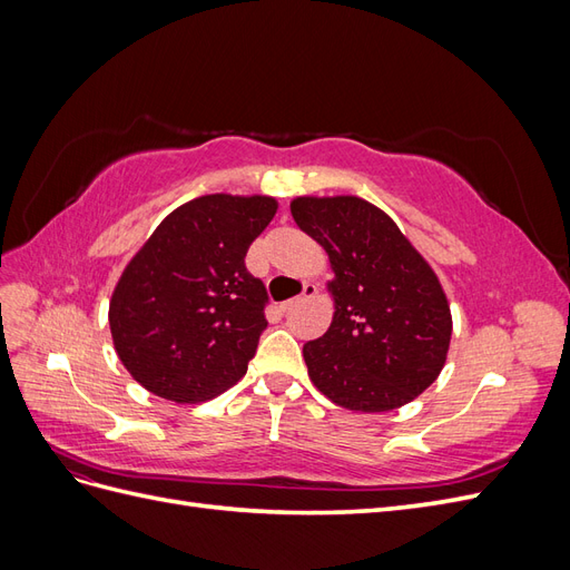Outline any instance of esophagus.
I'll return each instance as SVG.
<instances>
[{
    "instance_id": "1",
    "label": "esophagus",
    "mask_w": 570,
    "mask_h": 570,
    "mask_svg": "<svg viewBox=\"0 0 570 570\" xmlns=\"http://www.w3.org/2000/svg\"><path fill=\"white\" fill-rule=\"evenodd\" d=\"M318 292V287L314 285V283H304V287H302V297H295V299H289V302H285L283 304V312H289L292 306H297L299 302H304V299H312L314 295Z\"/></svg>"
}]
</instances>
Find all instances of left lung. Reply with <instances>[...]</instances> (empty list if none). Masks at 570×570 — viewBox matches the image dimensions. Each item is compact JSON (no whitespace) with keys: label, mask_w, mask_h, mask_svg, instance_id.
Returning <instances> with one entry per match:
<instances>
[{"label":"left lung","mask_w":570,"mask_h":570,"mask_svg":"<svg viewBox=\"0 0 570 570\" xmlns=\"http://www.w3.org/2000/svg\"><path fill=\"white\" fill-rule=\"evenodd\" d=\"M292 218L327 252L335 316L304 344L314 385L350 411L409 404L440 375L452 314L423 256L394 220L358 197H299Z\"/></svg>","instance_id":"1"}]
</instances>
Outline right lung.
<instances>
[{"label":"right lung","mask_w":570,"mask_h":570,"mask_svg":"<svg viewBox=\"0 0 570 570\" xmlns=\"http://www.w3.org/2000/svg\"><path fill=\"white\" fill-rule=\"evenodd\" d=\"M275 209L271 197L206 195L168 214L132 256L109 325L118 358L142 387L195 404L247 373L268 325V295L245 256Z\"/></svg>","instance_id":"add662e5"}]
</instances>
